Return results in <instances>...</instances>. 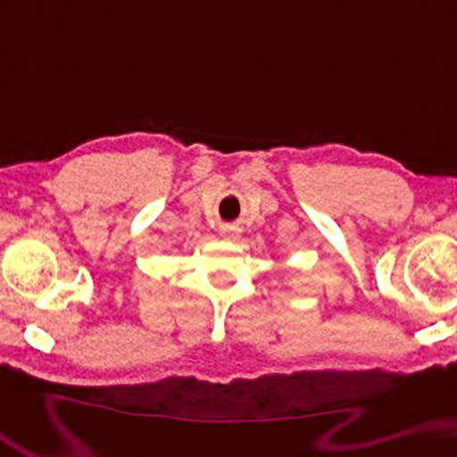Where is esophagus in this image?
<instances>
[{
    "instance_id": "esophagus-1",
    "label": "esophagus",
    "mask_w": 457,
    "mask_h": 457,
    "mask_svg": "<svg viewBox=\"0 0 457 457\" xmlns=\"http://www.w3.org/2000/svg\"><path fill=\"white\" fill-rule=\"evenodd\" d=\"M221 236L226 237V239H229V242H234V239L239 237V228H236V226L223 228V229H221Z\"/></svg>"
}]
</instances>
